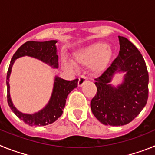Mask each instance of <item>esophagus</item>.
Here are the masks:
<instances>
[{"mask_svg":"<svg viewBox=\"0 0 155 155\" xmlns=\"http://www.w3.org/2000/svg\"><path fill=\"white\" fill-rule=\"evenodd\" d=\"M86 81H87V79H86V78L84 76H81V78H79L78 83V87H82L83 84H84Z\"/></svg>","mask_w":155,"mask_h":155,"instance_id":"obj_1","label":"esophagus"}]
</instances>
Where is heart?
<instances>
[{"label": "heart", "instance_id": "1", "mask_svg": "<svg viewBox=\"0 0 155 155\" xmlns=\"http://www.w3.org/2000/svg\"><path fill=\"white\" fill-rule=\"evenodd\" d=\"M114 53L105 42H94L77 50L72 62L77 67H89L93 76H100L106 71L113 59ZM65 69H73L74 65L67 60L63 61Z\"/></svg>", "mask_w": 155, "mask_h": 155}]
</instances>
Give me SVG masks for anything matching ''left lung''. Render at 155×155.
Returning a JSON list of instances; mask_svg holds the SVG:
<instances>
[{
	"label": "left lung",
	"mask_w": 155,
	"mask_h": 155,
	"mask_svg": "<svg viewBox=\"0 0 155 155\" xmlns=\"http://www.w3.org/2000/svg\"><path fill=\"white\" fill-rule=\"evenodd\" d=\"M120 53L106 71L95 78L97 93L91 109L104 125L124 126L144 108L148 98L149 76L143 56L127 38L119 36ZM125 73L121 84H110L115 74Z\"/></svg>",
	"instance_id": "obj_1"
}]
</instances>
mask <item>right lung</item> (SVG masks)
I'll list each match as a JSON object with an SVG mask.
<instances>
[{
  "label": "right lung",
  "mask_w": 155,
  "mask_h": 155,
  "mask_svg": "<svg viewBox=\"0 0 155 155\" xmlns=\"http://www.w3.org/2000/svg\"><path fill=\"white\" fill-rule=\"evenodd\" d=\"M57 40L35 42L28 41L18 49L11 61L7 73V97L8 103L15 114L29 126H46L53 124L63 113V109L66 105V99L72 90L78 87V79L67 81L56 76L53 83V91L48 103L43 109L33 114L23 113L18 110L14 105L10 95L9 78L12 73V66L16 59L28 56L38 59L42 62L48 64L53 68H59L58 56L56 43Z\"/></svg>",
  "instance_id": "right-lung-1"
}]
</instances>
